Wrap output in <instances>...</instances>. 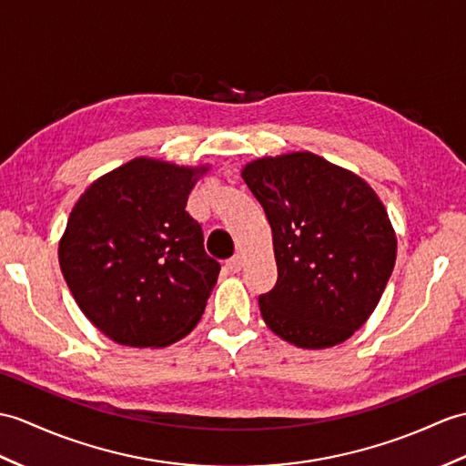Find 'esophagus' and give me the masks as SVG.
Instances as JSON below:
<instances>
[{"label": "esophagus", "instance_id": "1", "mask_svg": "<svg viewBox=\"0 0 466 466\" xmlns=\"http://www.w3.org/2000/svg\"><path fill=\"white\" fill-rule=\"evenodd\" d=\"M226 266H228V269H230V272H234V274L240 272L242 266H244V258L240 254H236L234 258L228 259V262H226Z\"/></svg>", "mask_w": 466, "mask_h": 466}]
</instances>
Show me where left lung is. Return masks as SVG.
Listing matches in <instances>:
<instances>
[{
	"mask_svg": "<svg viewBox=\"0 0 466 466\" xmlns=\"http://www.w3.org/2000/svg\"><path fill=\"white\" fill-rule=\"evenodd\" d=\"M242 178L272 228L278 282L258 298L266 326L301 350L350 339L395 266L397 236L381 198L309 150L256 158Z\"/></svg>",
	"mask_w": 466,
	"mask_h": 466,
	"instance_id": "1",
	"label": "left lung"
}]
</instances>
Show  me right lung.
Wrapping results in <instances>:
<instances>
[{
	"label": "right lung",
	"instance_id": "right-lung-1",
	"mask_svg": "<svg viewBox=\"0 0 466 466\" xmlns=\"http://www.w3.org/2000/svg\"><path fill=\"white\" fill-rule=\"evenodd\" d=\"M210 165L137 157L75 202L59 266L77 306L118 345L167 348L200 321L220 274L188 194Z\"/></svg>",
	"mask_w": 466,
	"mask_h": 466
}]
</instances>
